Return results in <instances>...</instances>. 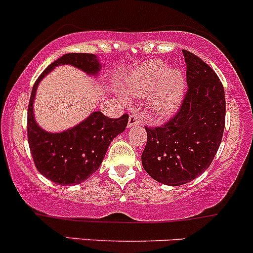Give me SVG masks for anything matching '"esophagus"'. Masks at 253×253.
Instances as JSON below:
<instances>
[{"label": "esophagus", "mask_w": 253, "mask_h": 253, "mask_svg": "<svg viewBox=\"0 0 253 253\" xmlns=\"http://www.w3.org/2000/svg\"><path fill=\"white\" fill-rule=\"evenodd\" d=\"M142 119L139 115L137 114H131L128 117V127H132V126H136V125H139L141 124Z\"/></svg>", "instance_id": "1"}]
</instances>
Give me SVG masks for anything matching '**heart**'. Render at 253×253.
<instances>
[{
	"instance_id": "1",
	"label": "heart",
	"mask_w": 253,
	"mask_h": 253,
	"mask_svg": "<svg viewBox=\"0 0 253 253\" xmlns=\"http://www.w3.org/2000/svg\"><path fill=\"white\" fill-rule=\"evenodd\" d=\"M127 89L134 96H150V108L158 117H168L180 105L185 90L183 75L177 68H168L160 60L139 65L127 78Z\"/></svg>"
}]
</instances>
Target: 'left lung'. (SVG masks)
Segmentation results:
<instances>
[{
	"label": "left lung",
	"instance_id": "1",
	"mask_svg": "<svg viewBox=\"0 0 253 253\" xmlns=\"http://www.w3.org/2000/svg\"><path fill=\"white\" fill-rule=\"evenodd\" d=\"M186 62V90L174 116L162 126L148 127L142 153L145 171L169 186L187 183L213 162L225 127V94L216 73L190 51Z\"/></svg>",
	"mask_w": 253,
	"mask_h": 253
}]
</instances>
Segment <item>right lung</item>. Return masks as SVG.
Wrapping results in <instances>:
<instances>
[{
    "label": "right lung",
    "mask_w": 253,
    "mask_h": 253,
    "mask_svg": "<svg viewBox=\"0 0 253 253\" xmlns=\"http://www.w3.org/2000/svg\"><path fill=\"white\" fill-rule=\"evenodd\" d=\"M72 65L90 75L100 70L93 53H66L39 76L33 86L28 105V142L38 171L62 186L83 182L99 169L112 139L125 131L128 115L110 119L95 111L73 128L61 133H50L38 126L33 114L38 84L53 67Z\"/></svg>",
    "instance_id": "1"
}]
</instances>
